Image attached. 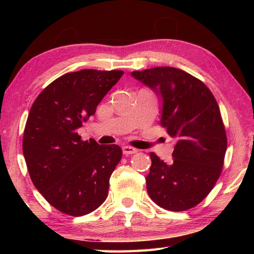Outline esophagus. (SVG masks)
Instances as JSON below:
<instances>
[{
  "label": "esophagus",
  "instance_id": "34e87169",
  "mask_svg": "<svg viewBox=\"0 0 254 254\" xmlns=\"http://www.w3.org/2000/svg\"><path fill=\"white\" fill-rule=\"evenodd\" d=\"M122 150H123V154H126V156H127V154H133V153L137 152V150L135 148L128 147V145H123Z\"/></svg>",
  "mask_w": 254,
  "mask_h": 254
}]
</instances>
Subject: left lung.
<instances>
[{
    "mask_svg": "<svg viewBox=\"0 0 254 254\" xmlns=\"http://www.w3.org/2000/svg\"><path fill=\"white\" fill-rule=\"evenodd\" d=\"M132 76L162 98L160 124L176 140L171 162L150 153V198L173 212L195 207L214 188L224 165L227 137L217 102L203 81L178 68H150Z\"/></svg>",
    "mask_w": 254,
    "mask_h": 254,
    "instance_id": "left-lung-1",
    "label": "left lung"
}]
</instances>
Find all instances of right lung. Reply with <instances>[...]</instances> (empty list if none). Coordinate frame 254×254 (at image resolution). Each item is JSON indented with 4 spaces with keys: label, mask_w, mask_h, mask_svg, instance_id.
<instances>
[{
    "label": "right lung",
    "mask_w": 254,
    "mask_h": 254,
    "mask_svg": "<svg viewBox=\"0 0 254 254\" xmlns=\"http://www.w3.org/2000/svg\"><path fill=\"white\" fill-rule=\"evenodd\" d=\"M123 72H68L47 86L29 112L22 151L30 178L45 199L64 214H89L109 195L111 175L122 149L81 140L77 128L95 114Z\"/></svg>",
    "instance_id": "obj_1"
}]
</instances>
